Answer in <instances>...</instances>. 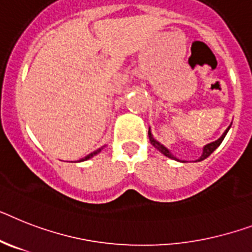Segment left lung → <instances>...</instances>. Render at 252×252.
<instances>
[{
	"instance_id": "left-lung-1",
	"label": "left lung",
	"mask_w": 252,
	"mask_h": 252,
	"mask_svg": "<svg viewBox=\"0 0 252 252\" xmlns=\"http://www.w3.org/2000/svg\"><path fill=\"white\" fill-rule=\"evenodd\" d=\"M229 128H230V126L228 128H226L225 131H224V134L221 135V136H220V138L218 139V140L213 141V143H210V144H206L205 147H203L202 155H201V157H199V158L197 159L196 162L203 161V159H205V158H207V157H209V156L211 155V153H213V152L215 151V149L218 148V147H219L220 144H221V141L224 140L226 132H228V130H229ZM148 135H149V140H151V144L153 145V147H155L156 149H158V151L161 152L162 155H165L166 157H168V158H172V159H175V161H179V159L176 158V157H174V156L171 155V152L168 151V149L166 148L165 145H162L161 143H159V141H157L155 138H153V135H152V132H151V128H149V131H148Z\"/></svg>"
}]
</instances>
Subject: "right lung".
I'll return each instance as SVG.
<instances>
[{
	"label": "right lung",
	"instance_id": "right-lung-1",
	"mask_svg": "<svg viewBox=\"0 0 252 252\" xmlns=\"http://www.w3.org/2000/svg\"><path fill=\"white\" fill-rule=\"evenodd\" d=\"M101 149H103V147H101V148H99V149H96V151H95V152H93V153H90V155H87L86 157H85V158L80 159V162H81V161H87V159H89V158H91V157H94V156H95V155H97V153H100V152H101Z\"/></svg>",
	"mask_w": 252,
	"mask_h": 252
}]
</instances>
